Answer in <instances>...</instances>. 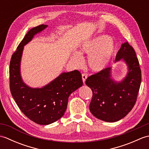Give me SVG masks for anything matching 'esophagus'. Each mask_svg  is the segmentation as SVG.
I'll return each mask as SVG.
<instances>
[{
  "instance_id": "esophagus-1",
  "label": "esophagus",
  "mask_w": 149,
  "mask_h": 149,
  "mask_svg": "<svg viewBox=\"0 0 149 149\" xmlns=\"http://www.w3.org/2000/svg\"><path fill=\"white\" fill-rule=\"evenodd\" d=\"M87 77H88L87 74H82V79H83V83L84 84L85 83V81H86V79H87Z\"/></svg>"
}]
</instances>
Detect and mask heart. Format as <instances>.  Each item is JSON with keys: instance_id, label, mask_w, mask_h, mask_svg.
<instances>
[{"instance_id": "obj_1", "label": "heart", "mask_w": 149, "mask_h": 149, "mask_svg": "<svg viewBox=\"0 0 149 149\" xmlns=\"http://www.w3.org/2000/svg\"><path fill=\"white\" fill-rule=\"evenodd\" d=\"M115 50V45L110 37L99 36L84 43L79 50V54L74 52L71 61L76 66L82 63L81 56L88 55L86 65L91 71L98 72L106 68L111 59Z\"/></svg>"}]
</instances>
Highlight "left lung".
<instances>
[{"label":"left lung","instance_id":"1","mask_svg":"<svg viewBox=\"0 0 149 149\" xmlns=\"http://www.w3.org/2000/svg\"><path fill=\"white\" fill-rule=\"evenodd\" d=\"M123 59L128 67L125 77L116 82L111 77V68H106L86 80L93 93L90 110L97 118L107 122L121 120L131 111L136 102L141 73L134 49L128 42L122 44L115 62Z\"/></svg>","mask_w":149,"mask_h":149}]
</instances>
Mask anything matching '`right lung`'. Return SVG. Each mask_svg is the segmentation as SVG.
I'll list each match as a JSON object with an SVG mask.
<instances>
[{
  "label": "right lung",
  "mask_w": 149,
  "mask_h": 149,
  "mask_svg": "<svg viewBox=\"0 0 149 149\" xmlns=\"http://www.w3.org/2000/svg\"><path fill=\"white\" fill-rule=\"evenodd\" d=\"M47 26L42 24L28 31L12 55L9 65V86L13 98L28 118L40 125H49L61 118L67 107L69 96L83 83L77 70L62 73L41 88H31L24 83L20 74L24 47Z\"/></svg>",
  "instance_id": "right-lung-1"
}]
</instances>
